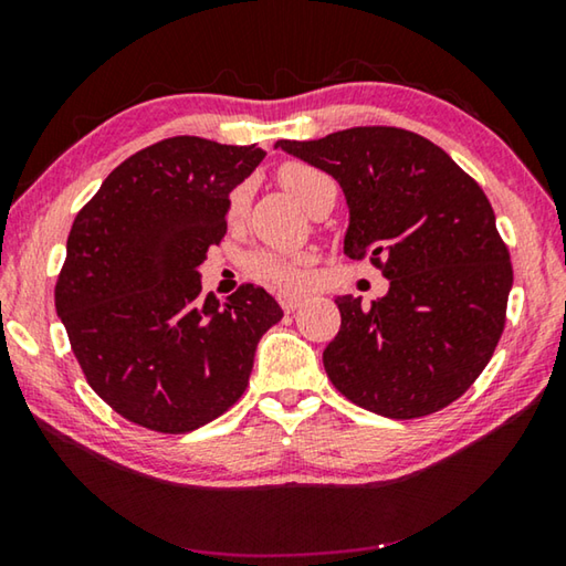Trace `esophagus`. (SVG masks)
<instances>
[{
  "instance_id": "esophagus-1",
  "label": "esophagus",
  "mask_w": 566,
  "mask_h": 566,
  "mask_svg": "<svg viewBox=\"0 0 566 566\" xmlns=\"http://www.w3.org/2000/svg\"><path fill=\"white\" fill-rule=\"evenodd\" d=\"M276 300H280L284 312H294L296 306L302 304V294H286V292H282L280 296H276Z\"/></svg>"
}]
</instances>
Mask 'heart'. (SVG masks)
Returning <instances> with one entry per match:
<instances>
[{
  "instance_id": "heart-1",
  "label": "heart",
  "mask_w": 566,
  "mask_h": 566,
  "mask_svg": "<svg viewBox=\"0 0 566 566\" xmlns=\"http://www.w3.org/2000/svg\"><path fill=\"white\" fill-rule=\"evenodd\" d=\"M276 179H280V185L290 191L306 212H312L324 197L337 195V185H334V179L327 175V171L306 165V161H284V165L276 169ZM247 202H249L247 187H237L229 191L227 197L229 222H239V219L244 217ZM247 272L256 276V280L276 286V290H302L306 284V270L302 266V262L290 260V256L276 254V252L249 254Z\"/></svg>"
}]
</instances>
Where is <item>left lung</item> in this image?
Here are the masks:
<instances>
[{"instance_id": "left-lung-1", "label": "left lung", "mask_w": 566, "mask_h": 566, "mask_svg": "<svg viewBox=\"0 0 566 566\" xmlns=\"http://www.w3.org/2000/svg\"><path fill=\"white\" fill-rule=\"evenodd\" d=\"M276 147L339 181L349 205L344 252L369 256L389 280L369 306L352 294L334 300L342 329L324 349L332 385L389 419L452 405L500 344L514 280L482 187L434 142L399 127Z\"/></svg>"}]
</instances>
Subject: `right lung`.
Wrapping results in <instances>:
<instances>
[{
    "label": "right lung",
    "instance_id": "right-lung-1",
    "mask_svg": "<svg viewBox=\"0 0 566 566\" xmlns=\"http://www.w3.org/2000/svg\"><path fill=\"white\" fill-rule=\"evenodd\" d=\"M256 145L169 137L124 159L76 214L54 304L84 379L134 424L185 434L244 395L262 334L284 317L262 286L202 296L227 197Z\"/></svg>",
    "mask_w": 566,
    "mask_h": 566
}]
</instances>
